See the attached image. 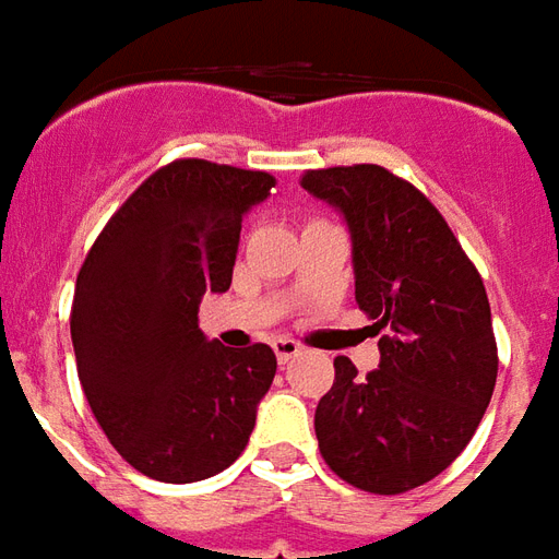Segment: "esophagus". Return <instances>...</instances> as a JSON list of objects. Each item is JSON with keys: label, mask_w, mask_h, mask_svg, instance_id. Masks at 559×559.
Segmentation results:
<instances>
[{"label": "esophagus", "mask_w": 559, "mask_h": 559, "mask_svg": "<svg viewBox=\"0 0 559 559\" xmlns=\"http://www.w3.org/2000/svg\"><path fill=\"white\" fill-rule=\"evenodd\" d=\"M272 347H275V356H278L281 365L293 362V359H296V356L302 353V347H299V344H296V341H290V338H278L275 344H272Z\"/></svg>", "instance_id": "34e87169"}]
</instances>
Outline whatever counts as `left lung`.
I'll use <instances>...</instances> for the list:
<instances>
[{
  "instance_id": "obj_1",
  "label": "left lung",
  "mask_w": 559,
  "mask_h": 559,
  "mask_svg": "<svg viewBox=\"0 0 559 559\" xmlns=\"http://www.w3.org/2000/svg\"><path fill=\"white\" fill-rule=\"evenodd\" d=\"M302 188L350 230L356 305L374 320L380 365L335 359L314 431L326 464L371 493H404L455 461L497 383L491 305L431 200L377 164L308 170Z\"/></svg>"
}]
</instances>
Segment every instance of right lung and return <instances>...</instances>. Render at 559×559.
<instances>
[{
  "mask_svg": "<svg viewBox=\"0 0 559 559\" xmlns=\"http://www.w3.org/2000/svg\"><path fill=\"white\" fill-rule=\"evenodd\" d=\"M272 188L269 173L173 160L107 221L80 269V383L107 440L148 479H209L254 431L275 353L209 341L197 311L206 293L230 290L245 212Z\"/></svg>",
  "mask_w": 559,
  "mask_h": 559,
  "instance_id": "1",
  "label": "right lung"
}]
</instances>
